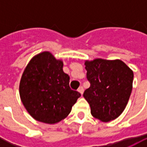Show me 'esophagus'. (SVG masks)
Masks as SVG:
<instances>
[{
	"instance_id": "obj_1",
	"label": "esophagus",
	"mask_w": 147,
	"mask_h": 147,
	"mask_svg": "<svg viewBox=\"0 0 147 147\" xmlns=\"http://www.w3.org/2000/svg\"><path fill=\"white\" fill-rule=\"evenodd\" d=\"M78 91L79 92V93H81L82 95V93H83V91H84V89H83V88H82V86H81V87H79V88H78Z\"/></svg>"
}]
</instances>
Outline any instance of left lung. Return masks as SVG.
Segmentation results:
<instances>
[{
	"instance_id": "1",
	"label": "left lung",
	"mask_w": 147,
	"mask_h": 147,
	"mask_svg": "<svg viewBox=\"0 0 147 147\" xmlns=\"http://www.w3.org/2000/svg\"><path fill=\"white\" fill-rule=\"evenodd\" d=\"M90 88L85 90L91 114L102 122L115 119L123 113L133 89V72L120 59L86 60Z\"/></svg>"
}]
</instances>
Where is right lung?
Segmentation results:
<instances>
[{
    "mask_svg": "<svg viewBox=\"0 0 147 147\" xmlns=\"http://www.w3.org/2000/svg\"><path fill=\"white\" fill-rule=\"evenodd\" d=\"M63 61L49 51L33 56L26 66L20 83V99L37 121L54 124L65 119L81 94L69 88V76Z\"/></svg>",
    "mask_w": 147,
    "mask_h": 147,
    "instance_id": "add662e5",
    "label": "right lung"
}]
</instances>
